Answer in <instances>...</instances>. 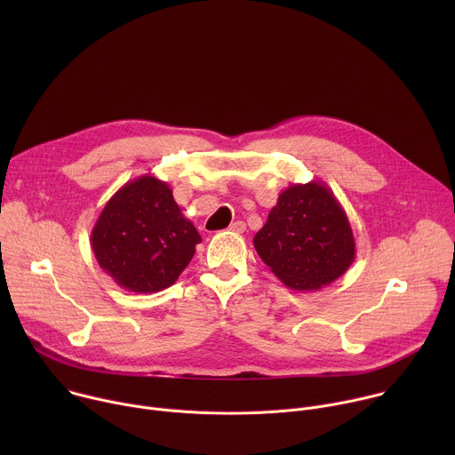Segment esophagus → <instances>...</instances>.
Masks as SVG:
<instances>
[{"label": "esophagus", "instance_id": "34e87169", "mask_svg": "<svg viewBox=\"0 0 455 455\" xmlns=\"http://www.w3.org/2000/svg\"><path fill=\"white\" fill-rule=\"evenodd\" d=\"M228 230L234 232V234H243V232L246 230V225H244V221H234V223L228 227Z\"/></svg>", "mask_w": 455, "mask_h": 455}]
</instances>
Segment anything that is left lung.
Wrapping results in <instances>:
<instances>
[{"mask_svg":"<svg viewBox=\"0 0 455 455\" xmlns=\"http://www.w3.org/2000/svg\"><path fill=\"white\" fill-rule=\"evenodd\" d=\"M253 246L274 275L297 291L331 284L356 255L347 214L322 181L293 183L283 190Z\"/></svg>","mask_w":455,"mask_h":455,"instance_id":"obj_1","label":"left lung"}]
</instances>
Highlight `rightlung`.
Here are the masks:
<instances>
[{"label": "right lung", "instance_id": "obj_1", "mask_svg": "<svg viewBox=\"0 0 455 455\" xmlns=\"http://www.w3.org/2000/svg\"><path fill=\"white\" fill-rule=\"evenodd\" d=\"M202 237L172 198L169 183L144 174L122 185L104 205L92 250L124 290L155 293L176 283Z\"/></svg>", "mask_w": 455, "mask_h": 455}]
</instances>
